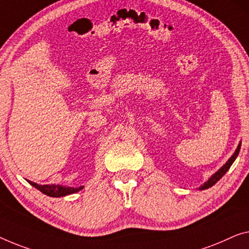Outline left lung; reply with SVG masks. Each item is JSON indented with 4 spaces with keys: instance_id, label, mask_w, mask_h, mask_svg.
<instances>
[{
    "instance_id": "1",
    "label": "left lung",
    "mask_w": 249,
    "mask_h": 249,
    "mask_svg": "<svg viewBox=\"0 0 249 249\" xmlns=\"http://www.w3.org/2000/svg\"><path fill=\"white\" fill-rule=\"evenodd\" d=\"M240 144L242 143H239V145H238V147H237V150L235 151V153L232 154V157L229 159V160L227 161V163H226V164L222 166L221 169H219L218 170V171L213 174V176H211V178L209 180L207 181V182L203 184V185H201V187H200L199 189L200 190H205V189H208V188H210V187H213V184H216L218 181H219L222 177L225 176L226 174V172L228 171L229 170V168H231V164L233 163V161L236 160V158H237V155H238V153H239V150H240Z\"/></svg>"
}]
</instances>
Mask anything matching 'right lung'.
<instances>
[{"mask_svg":"<svg viewBox=\"0 0 249 249\" xmlns=\"http://www.w3.org/2000/svg\"><path fill=\"white\" fill-rule=\"evenodd\" d=\"M28 182L33 185V187L38 189L42 192V194L49 196H64L67 195L76 194L79 190L83 189V187L79 188H72V187H65V185L60 184H46V185H39L35 182H31V181H28Z\"/></svg>","mask_w":249,"mask_h":249,"instance_id":"obj_1","label":"right lung"}]
</instances>
